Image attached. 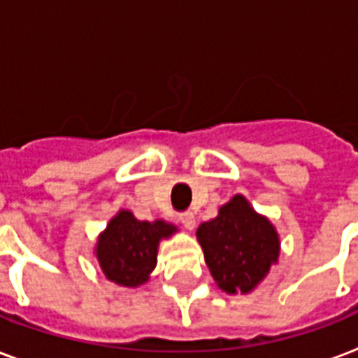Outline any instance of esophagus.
I'll use <instances>...</instances> for the list:
<instances>
[{
  "instance_id": "34e87169",
  "label": "esophagus",
  "mask_w": 358,
  "mask_h": 358,
  "mask_svg": "<svg viewBox=\"0 0 358 358\" xmlns=\"http://www.w3.org/2000/svg\"><path fill=\"white\" fill-rule=\"evenodd\" d=\"M178 219H180V223L184 224V227H185V229H187V230H193V229H195V215H193V212L180 213Z\"/></svg>"
}]
</instances>
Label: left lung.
Listing matches in <instances>:
<instances>
[{"instance_id": "left-lung-1", "label": "left lung", "mask_w": 358, "mask_h": 358, "mask_svg": "<svg viewBox=\"0 0 358 358\" xmlns=\"http://www.w3.org/2000/svg\"><path fill=\"white\" fill-rule=\"evenodd\" d=\"M196 239L213 280L227 294H250L280 255L275 227L243 195L232 196L217 217L202 223Z\"/></svg>"}]
</instances>
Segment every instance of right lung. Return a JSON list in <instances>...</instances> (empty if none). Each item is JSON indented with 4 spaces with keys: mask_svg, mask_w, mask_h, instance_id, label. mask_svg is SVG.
<instances>
[{
    "mask_svg": "<svg viewBox=\"0 0 358 358\" xmlns=\"http://www.w3.org/2000/svg\"><path fill=\"white\" fill-rule=\"evenodd\" d=\"M176 227L157 221H139L128 210H120L108 229L98 236L96 258L111 282L128 288L145 284L157 264V247L171 238Z\"/></svg>",
    "mask_w": 358,
    "mask_h": 358,
    "instance_id": "add662e5",
    "label": "right lung"
}]
</instances>
